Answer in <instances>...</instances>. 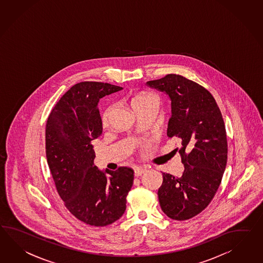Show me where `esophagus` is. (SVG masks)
Returning a JSON list of instances; mask_svg holds the SVG:
<instances>
[{"label":"esophagus","instance_id":"obj_1","mask_svg":"<svg viewBox=\"0 0 263 263\" xmlns=\"http://www.w3.org/2000/svg\"><path fill=\"white\" fill-rule=\"evenodd\" d=\"M147 171V169L146 168H143V167H136L134 169L135 176L136 177H140L141 176L142 174L144 173V172H146Z\"/></svg>","mask_w":263,"mask_h":263}]
</instances>
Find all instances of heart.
Segmentation results:
<instances>
[{
	"instance_id": "heart-1",
	"label": "heart",
	"mask_w": 263,
	"mask_h": 263,
	"mask_svg": "<svg viewBox=\"0 0 263 263\" xmlns=\"http://www.w3.org/2000/svg\"><path fill=\"white\" fill-rule=\"evenodd\" d=\"M149 103H158V99L157 97L151 94V93H146V92H143L138 96L134 97L131 101V105H132V108L134 109L135 107L139 106V105H142V104H146ZM111 109L112 107L110 106L108 108L105 110V112L103 113V120L105 122L107 119H108L109 114L111 112Z\"/></svg>"
}]
</instances>
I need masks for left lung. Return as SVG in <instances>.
Wrapping results in <instances>:
<instances>
[{"label": "left lung", "instance_id": "1", "mask_svg": "<svg viewBox=\"0 0 263 263\" xmlns=\"http://www.w3.org/2000/svg\"><path fill=\"white\" fill-rule=\"evenodd\" d=\"M145 85L171 101L167 136L177 137L184 171L180 177L162 173L158 196L160 208L172 219L185 220L208 206L217 192L227 163L224 122L208 90L176 74Z\"/></svg>", "mask_w": 263, "mask_h": 263}]
</instances>
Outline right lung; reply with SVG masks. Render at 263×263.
I'll return each mask as SVG.
<instances>
[{
	"label": "right lung",
	"mask_w": 263,
	"mask_h": 263,
	"mask_svg": "<svg viewBox=\"0 0 263 263\" xmlns=\"http://www.w3.org/2000/svg\"><path fill=\"white\" fill-rule=\"evenodd\" d=\"M122 89L98 82L75 84L46 122V159L59 195L72 215L92 226H106L121 218L133 185L131 168L99 169L91 144L103 132L100 99Z\"/></svg>",
	"instance_id": "right-lung-1"
}]
</instances>
